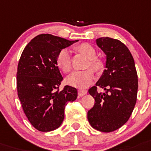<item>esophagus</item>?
Returning <instances> with one entry per match:
<instances>
[{
	"label": "esophagus",
	"mask_w": 151,
	"mask_h": 151,
	"mask_svg": "<svg viewBox=\"0 0 151 151\" xmlns=\"http://www.w3.org/2000/svg\"><path fill=\"white\" fill-rule=\"evenodd\" d=\"M87 93V90H84V89H82V88H80L78 90V96L79 97H82L83 95H85Z\"/></svg>",
	"instance_id": "34e87169"
}]
</instances>
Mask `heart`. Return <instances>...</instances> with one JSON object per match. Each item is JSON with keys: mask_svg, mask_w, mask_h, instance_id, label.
Returning a JSON list of instances; mask_svg holds the SVG:
<instances>
[{"mask_svg": "<svg viewBox=\"0 0 151 151\" xmlns=\"http://www.w3.org/2000/svg\"><path fill=\"white\" fill-rule=\"evenodd\" d=\"M74 48L78 53L83 54V56L89 59V63L87 66V68H91L97 73H100L103 70L104 67L103 61L96 57L97 52L93 46L87 43H83L75 46ZM57 64L58 68L64 73H69L71 72L73 67L69 50L63 49L59 52L57 57ZM93 70L90 68L83 71H77L73 73L68 78V83L78 87H85L90 85L95 79L94 72Z\"/></svg>", "mask_w": 151, "mask_h": 151, "instance_id": "b5f03b06", "label": "heart"}]
</instances>
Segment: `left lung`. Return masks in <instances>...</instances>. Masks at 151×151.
I'll return each mask as SVG.
<instances>
[{
  "label": "left lung",
  "instance_id": "1",
  "mask_svg": "<svg viewBox=\"0 0 151 151\" xmlns=\"http://www.w3.org/2000/svg\"><path fill=\"white\" fill-rule=\"evenodd\" d=\"M97 44L107 55L106 69L96 86L88 90L95 102L87 119L93 128L109 133L121 127L134 111L137 73L132 54L121 41L106 37L97 39ZM98 86L105 89L104 93H98Z\"/></svg>",
  "mask_w": 151,
  "mask_h": 151
}]
</instances>
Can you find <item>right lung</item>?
<instances>
[{"label": "right lung", "mask_w": 151, "mask_h": 151, "mask_svg": "<svg viewBox=\"0 0 151 151\" xmlns=\"http://www.w3.org/2000/svg\"><path fill=\"white\" fill-rule=\"evenodd\" d=\"M78 40H68L48 34L37 35L27 44L17 65V89L23 111L35 129L56 130L64 118V108L75 101V87L64 86L57 64L59 52Z\"/></svg>", "instance_id": "1"}]
</instances>
